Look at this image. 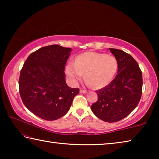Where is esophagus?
Wrapping results in <instances>:
<instances>
[{"instance_id": "obj_1", "label": "esophagus", "mask_w": 159, "mask_h": 159, "mask_svg": "<svg viewBox=\"0 0 159 159\" xmlns=\"http://www.w3.org/2000/svg\"><path fill=\"white\" fill-rule=\"evenodd\" d=\"M80 93H83V94H85V93H87V90H86L80 89Z\"/></svg>"}]
</instances>
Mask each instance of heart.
Listing matches in <instances>:
<instances>
[{
	"instance_id": "1",
	"label": "heart",
	"mask_w": 159,
	"mask_h": 159,
	"mask_svg": "<svg viewBox=\"0 0 159 159\" xmlns=\"http://www.w3.org/2000/svg\"><path fill=\"white\" fill-rule=\"evenodd\" d=\"M118 69V61L114 56L104 53L86 52L80 54L75 63L69 62L66 66V75L71 85H76L83 79L95 89L109 85Z\"/></svg>"
}]
</instances>
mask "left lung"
<instances>
[{
	"label": "left lung",
	"mask_w": 159,
	"mask_h": 159,
	"mask_svg": "<svg viewBox=\"0 0 159 159\" xmlns=\"http://www.w3.org/2000/svg\"><path fill=\"white\" fill-rule=\"evenodd\" d=\"M118 61V73L107 87L96 91L98 99L91 106L93 114L105 122L127 116L138 106L142 90V74L137 61L124 51L109 48Z\"/></svg>",
	"instance_id": "1"
}]
</instances>
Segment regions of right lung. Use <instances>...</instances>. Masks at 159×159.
Instances as JSON below:
<instances>
[{"mask_svg":"<svg viewBox=\"0 0 159 159\" xmlns=\"http://www.w3.org/2000/svg\"><path fill=\"white\" fill-rule=\"evenodd\" d=\"M72 49L58 45L43 47L31 53L21 70L19 87L24 104L46 120L64 116L79 89L66 85L64 66Z\"/></svg>","mask_w":159,"mask_h":159,"instance_id":"1","label":"right lung"}]
</instances>
